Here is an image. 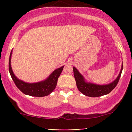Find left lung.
Returning a JSON list of instances; mask_svg holds the SVG:
<instances>
[{"label":"left lung","mask_w":132,"mask_h":132,"mask_svg":"<svg viewBox=\"0 0 132 132\" xmlns=\"http://www.w3.org/2000/svg\"><path fill=\"white\" fill-rule=\"evenodd\" d=\"M123 69V64L122 66L119 75L114 81L107 85H97L92 83H87L84 81V79L81 74L79 72L77 69L73 67L74 76L76 82L77 87L80 92L86 96L91 97H96L102 96V95L108 94L113 90L119 82L120 78Z\"/></svg>","instance_id":"obj_1"}]
</instances>
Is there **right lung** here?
<instances>
[{
    "label": "right lung",
    "instance_id": "1",
    "mask_svg": "<svg viewBox=\"0 0 132 132\" xmlns=\"http://www.w3.org/2000/svg\"><path fill=\"white\" fill-rule=\"evenodd\" d=\"M11 55L12 51L10 53V57H9V72H10V76H11L15 84L20 89V91H22L23 93L26 95L34 97L46 96L53 91L56 86L57 79L61 75L64 66H62V67L54 70L51 74L49 78H47L45 81L37 83H27L18 79L13 74L11 68V64H10Z\"/></svg>",
    "mask_w": 132,
    "mask_h": 132
}]
</instances>
